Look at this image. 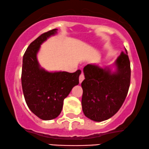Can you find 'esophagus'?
I'll use <instances>...</instances> for the list:
<instances>
[{
    "mask_svg": "<svg viewBox=\"0 0 149 149\" xmlns=\"http://www.w3.org/2000/svg\"><path fill=\"white\" fill-rule=\"evenodd\" d=\"M84 76L83 73H81L80 75V77H79V82H80V83H82V81L84 80Z\"/></svg>",
    "mask_w": 149,
    "mask_h": 149,
    "instance_id": "1",
    "label": "esophagus"
}]
</instances>
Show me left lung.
<instances>
[{
  "instance_id": "8db88e82",
  "label": "left lung",
  "mask_w": 149,
  "mask_h": 149,
  "mask_svg": "<svg viewBox=\"0 0 149 149\" xmlns=\"http://www.w3.org/2000/svg\"><path fill=\"white\" fill-rule=\"evenodd\" d=\"M116 70L87 65L83 71L82 107L84 116L95 122L113 116L127 97L131 81V66L127 51L122 52L115 62Z\"/></svg>"
}]
</instances>
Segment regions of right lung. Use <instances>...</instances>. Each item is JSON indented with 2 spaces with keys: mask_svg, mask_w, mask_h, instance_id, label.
<instances>
[{
  "mask_svg": "<svg viewBox=\"0 0 149 149\" xmlns=\"http://www.w3.org/2000/svg\"><path fill=\"white\" fill-rule=\"evenodd\" d=\"M57 29L45 32L28 47L22 59L21 82L24 97L33 113L43 120L57 118L62 111L63 101L74 86L79 84L81 71L49 72L40 67L37 54L40 45L55 35Z\"/></svg>",
  "mask_w": 149,
  "mask_h": 149,
  "instance_id": "right-lung-1",
  "label": "right lung"
}]
</instances>
